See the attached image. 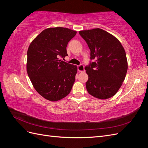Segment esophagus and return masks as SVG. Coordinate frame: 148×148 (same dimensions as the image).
Masks as SVG:
<instances>
[{
  "label": "esophagus",
  "instance_id": "esophagus-1",
  "mask_svg": "<svg viewBox=\"0 0 148 148\" xmlns=\"http://www.w3.org/2000/svg\"><path fill=\"white\" fill-rule=\"evenodd\" d=\"M78 70L79 71V72H83L84 71V66L83 65L81 64L78 66Z\"/></svg>",
  "mask_w": 148,
  "mask_h": 148
}]
</instances>
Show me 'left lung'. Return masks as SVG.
I'll return each mask as SVG.
<instances>
[{"label": "left lung", "instance_id": "left-lung-1", "mask_svg": "<svg viewBox=\"0 0 148 148\" xmlns=\"http://www.w3.org/2000/svg\"><path fill=\"white\" fill-rule=\"evenodd\" d=\"M90 49V62L84 69L88 75L86 87L89 95L106 99L117 92L126 77L128 62L122 44L100 28L79 31Z\"/></svg>", "mask_w": 148, "mask_h": 148}]
</instances>
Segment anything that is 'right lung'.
Listing matches in <instances>:
<instances>
[{
  "mask_svg": "<svg viewBox=\"0 0 148 148\" xmlns=\"http://www.w3.org/2000/svg\"><path fill=\"white\" fill-rule=\"evenodd\" d=\"M77 31L56 27L43 30L31 42L26 70L36 91L50 101L63 99L70 92L77 66L59 60L68 56L66 47Z\"/></svg>",
  "mask_w": 148,
  "mask_h": 148,
  "instance_id": "right-lung-1",
  "label": "right lung"
}]
</instances>
